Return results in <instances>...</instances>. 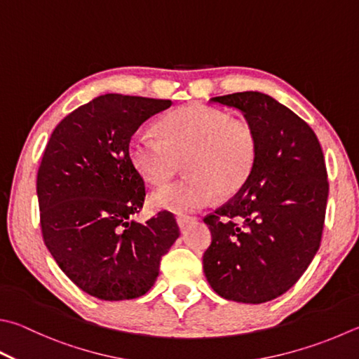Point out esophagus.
Masks as SVG:
<instances>
[{"label":"esophagus","instance_id":"obj_1","mask_svg":"<svg viewBox=\"0 0 359 359\" xmlns=\"http://www.w3.org/2000/svg\"><path fill=\"white\" fill-rule=\"evenodd\" d=\"M192 222H195V217H189V215H180V217L177 219V223H178L181 231H184L189 223H192Z\"/></svg>","mask_w":359,"mask_h":359}]
</instances>
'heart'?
I'll use <instances>...</instances> for the list:
<instances>
[{"instance_id":"obj_1","label":"heart","mask_w":359,"mask_h":359,"mask_svg":"<svg viewBox=\"0 0 359 359\" xmlns=\"http://www.w3.org/2000/svg\"><path fill=\"white\" fill-rule=\"evenodd\" d=\"M158 130L161 139L145 130L133 134L128 154L134 168L151 184H165L184 159L189 175L153 192L154 208L175 214L198 211L217 192H238L253 172L258 156L253 130L220 109L182 106L167 114Z\"/></svg>"}]
</instances>
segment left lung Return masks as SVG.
I'll return each instance as SVG.
<instances>
[{"label":"left lung","mask_w":359,"mask_h":359,"mask_svg":"<svg viewBox=\"0 0 359 359\" xmlns=\"http://www.w3.org/2000/svg\"><path fill=\"white\" fill-rule=\"evenodd\" d=\"M211 101L242 112L258 140L245 184L205 217L211 287L226 300L270 302L299 281L320 247L328 198L325 159L305 120L261 92Z\"/></svg>","instance_id":"obj_1"}]
</instances>
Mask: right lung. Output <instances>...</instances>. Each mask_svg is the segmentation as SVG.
I'll return each instance as SVG.
<instances>
[{"label": "right lung", "mask_w": 359, "mask_h": 359, "mask_svg": "<svg viewBox=\"0 0 359 359\" xmlns=\"http://www.w3.org/2000/svg\"><path fill=\"white\" fill-rule=\"evenodd\" d=\"M170 100L106 93L54 128L37 172L40 226L46 248L81 290L100 300L147 294L180 228L172 212L130 220L145 184L128 154L139 126Z\"/></svg>", "instance_id": "1"}]
</instances>
